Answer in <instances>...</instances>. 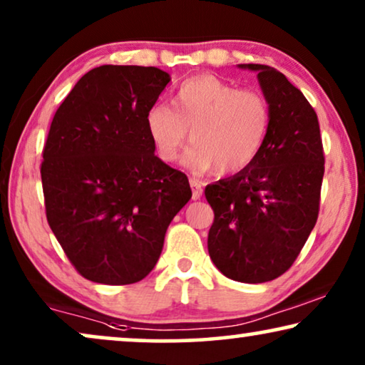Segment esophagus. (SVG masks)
<instances>
[{"instance_id": "34e87169", "label": "esophagus", "mask_w": 365, "mask_h": 365, "mask_svg": "<svg viewBox=\"0 0 365 365\" xmlns=\"http://www.w3.org/2000/svg\"><path fill=\"white\" fill-rule=\"evenodd\" d=\"M189 184H191L192 189V199H199L202 196V181H199L197 178L189 179Z\"/></svg>"}]
</instances>
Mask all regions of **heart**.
<instances>
[{
	"label": "heart",
	"mask_w": 365,
	"mask_h": 365,
	"mask_svg": "<svg viewBox=\"0 0 365 365\" xmlns=\"http://www.w3.org/2000/svg\"><path fill=\"white\" fill-rule=\"evenodd\" d=\"M146 131L163 161H174L191 129L192 144L182 163L194 171L216 168L219 174L242 171L256 161L271 126V108L256 89L199 74L179 84L173 109L154 104L146 113Z\"/></svg>",
	"instance_id": "obj_1"
}]
</instances>
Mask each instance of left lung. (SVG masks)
Wrapping results in <instances>:
<instances>
[{
	"instance_id": "8db88e82",
	"label": "left lung",
	"mask_w": 365,
	"mask_h": 365,
	"mask_svg": "<svg viewBox=\"0 0 365 365\" xmlns=\"http://www.w3.org/2000/svg\"><path fill=\"white\" fill-rule=\"evenodd\" d=\"M237 68L257 73L271 126L251 166L206 186L214 211L207 249L224 276L259 284L292 266L316 226L324 151L316 111L281 71L266 64Z\"/></svg>"
}]
</instances>
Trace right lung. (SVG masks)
<instances>
[{"instance_id":"obj_1","label":"right lung","mask_w":365,"mask_h":365,"mask_svg":"<svg viewBox=\"0 0 365 365\" xmlns=\"http://www.w3.org/2000/svg\"><path fill=\"white\" fill-rule=\"evenodd\" d=\"M169 81L154 66L104 64L74 84L53 118L41 164L46 217L93 282L146 277L192 196L186 174L154 154L144 123Z\"/></svg>"}]
</instances>
